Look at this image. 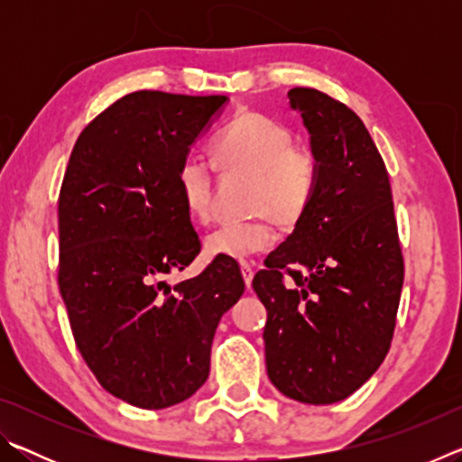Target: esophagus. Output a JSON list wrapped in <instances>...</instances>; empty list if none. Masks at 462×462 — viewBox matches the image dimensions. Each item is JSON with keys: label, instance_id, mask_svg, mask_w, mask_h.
<instances>
[{"label": "esophagus", "instance_id": "obj_1", "mask_svg": "<svg viewBox=\"0 0 462 462\" xmlns=\"http://www.w3.org/2000/svg\"><path fill=\"white\" fill-rule=\"evenodd\" d=\"M240 271H242V279H245V285L250 287V283H253V277H254L253 264L246 263V261H242L240 263Z\"/></svg>", "mask_w": 462, "mask_h": 462}]
</instances>
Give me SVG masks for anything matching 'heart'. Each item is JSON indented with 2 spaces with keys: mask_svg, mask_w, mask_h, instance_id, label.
<instances>
[{
  "mask_svg": "<svg viewBox=\"0 0 462 462\" xmlns=\"http://www.w3.org/2000/svg\"><path fill=\"white\" fill-rule=\"evenodd\" d=\"M216 165L224 173L253 177L250 209L256 220L224 224L206 236V253L226 259H248L275 245L273 221L295 226L306 214L316 189V161L293 146V132L264 114L242 112L214 140ZM177 189L193 220L212 214L214 173L198 156H187L177 169Z\"/></svg>",
  "mask_w": 462,
  "mask_h": 462,
  "instance_id": "obj_1",
  "label": "heart"
}]
</instances>
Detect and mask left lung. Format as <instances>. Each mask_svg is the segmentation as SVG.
Here are the masks:
<instances>
[{
  "label": "left lung",
  "mask_w": 462,
  "mask_h": 462,
  "mask_svg": "<svg viewBox=\"0 0 462 462\" xmlns=\"http://www.w3.org/2000/svg\"><path fill=\"white\" fill-rule=\"evenodd\" d=\"M316 161L311 201L253 287L267 308L273 385L301 403L346 400L385 358L403 285L389 175L369 130L340 101L287 93Z\"/></svg>",
  "instance_id": "left-lung-1"
}]
</instances>
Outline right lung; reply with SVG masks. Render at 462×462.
Listing matches in <instances>:
<instances>
[{"instance_id": "obj_1", "label": "right lung", "mask_w": 462, "mask_h": 462, "mask_svg": "<svg viewBox=\"0 0 462 462\" xmlns=\"http://www.w3.org/2000/svg\"><path fill=\"white\" fill-rule=\"evenodd\" d=\"M228 97L136 91L77 138L59 195V287L77 348L109 393L143 410L191 397L222 316L245 293L236 261L171 285L199 254L177 169Z\"/></svg>"}]
</instances>
